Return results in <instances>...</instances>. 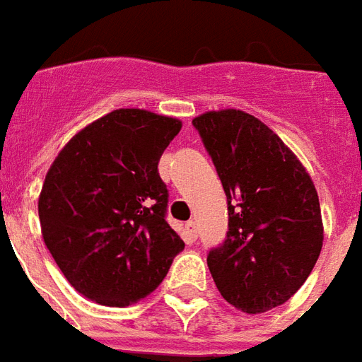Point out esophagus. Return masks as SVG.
Returning <instances> with one entry per match:
<instances>
[{
  "mask_svg": "<svg viewBox=\"0 0 362 362\" xmlns=\"http://www.w3.org/2000/svg\"><path fill=\"white\" fill-rule=\"evenodd\" d=\"M186 234H188L189 240H197V224L194 221H189L186 224Z\"/></svg>",
  "mask_w": 362,
  "mask_h": 362,
  "instance_id": "esophagus-1",
  "label": "esophagus"
}]
</instances>
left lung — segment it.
I'll use <instances>...</instances> for the list:
<instances>
[{
  "label": "left lung",
  "mask_w": 362,
  "mask_h": 362,
  "mask_svg": "<svg viewBox=\"0 0 362 362\" xmlns=\"http://www.w3.org/2000/svg\"><path fill=\"white\" fill-rule=\"evenodd\" d=\"M228 202V232L207 255L221 296L243 313L286 303L315 269L324 230L317 189L276 134L238 109L192 120Z\"/></svg>",
  "instance_id": "1"
}]
</instances>
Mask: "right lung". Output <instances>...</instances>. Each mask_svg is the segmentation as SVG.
Wrapping results in <instances>:
<instances>
[{"mask_svg": "<svg viewBox=\"0 0 362 362\" xmlns=\"http://www.w3.org/2000/svg\"><path fill=\"white\" fill-rule=\"evenodd\" d=\"M180 128L178 119L117 109L80 130L45 174L44 242L72 288L95 303L144 299L184 249L157 168Z\"/></svg>", "mask_w": 362, "mask_h": 362, "instance_id": "1", "label": "right lung"}]
</instances>
